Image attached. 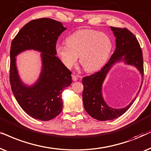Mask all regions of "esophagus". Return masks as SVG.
<instances>
[{
	"instance_id": "obj_1",
	"label": "esophagus",
	"mask_w": 151,
	"mask_h": 151,
	"mask_svg": "<svg viewBox=\"0 0 151 151\" xmlns=\"http://www.w3.org/2000/svg\"><path fill=\"white\" fill-rule=\"evenodd\" d=\"M72 80H73L74 81H77V80H78L77 76L75 75V74H72Z\"/></svg>"
}]
</instances>
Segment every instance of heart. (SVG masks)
Instances as JSON below:
<instances>
[{"label":"heart","mask_w":151,"mask_h":151,"mask_svg":"<svg viewBox=\"0 0 151 151\" xmlns=\"http://www.w3.org/2000/svg\"><path fill=\"white\" fill-rule=\"evenodd\" d=\"M113 44L105 33L93 29H81L66 39V43H57L55 52L63 65L71 69L79 63L88 72L99 70L106 63L111 54Z\"/></svg>","instance_id":"b5f03b06"}]
</instances>
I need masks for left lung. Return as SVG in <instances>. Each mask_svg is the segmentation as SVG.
<instances>
[{"label": "left lung", "instance_id": "obj_1", "mask_svg": "<svg viewBox=\"0 0 151 151\" xmlns=\"http://www.w3.org/2000/svg\"><path fill=\"white\" fill-rule=\"evenodd\" d=\"M115 37L116 48L106 65L90 76L83 78V102L86 111L92 117L99 121L112 120L122 116L129 109L137 96L127 106L122 108H114L109 106L103 96V84L108 73L117 63L132 65L137 68L144 77L143 57L139 43L134 35L126 28L110 27ZM139 90L137 93L138 95Z\"/></svg>", "mask_w": 151, "mask_h": 151}]
</instances>
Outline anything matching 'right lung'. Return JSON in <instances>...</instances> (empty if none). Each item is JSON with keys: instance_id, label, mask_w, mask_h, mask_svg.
<instances>
[{"instance_id": "right-lung-1", "label": "right lung", "mask_w": 151, "mask_h": 151, "mask_svg": "<svg viewBox=\"0 0 151 151\" xmlns=\"http://www.w3.org/2000/svg\"><path fill=\"white\" fill-rule=\"evenodd\" d=\"M67 29L61 22L47 18L33 20L21 28L12 42L9 80L12 92L23 110L34 119L48 121L63 108L61 94L72 83L71 72L56 57L58 37ZM40 52L42 70L32 85L22 81L16 56L27 50Z\"/></svg>"}]
</instances>
